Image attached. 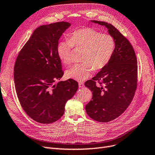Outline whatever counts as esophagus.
Masks as SVG:
<instances>
[{
  "label": "esophagus",
  "instance_id": "1",
  "mask_svg": "<svg viewBox=\"0 0 155 155\" xmlns=\"http://www.w3.org/2000/svg\"><path fill=\"white\" fill-rule=\"evenodd\" d=\"M78 85L80 88H82V87L84 86V84L82 82H79L78 83Z\"/></svg>",
  "mask_w": 155,
  "mask_h": 155
}]
</instances>
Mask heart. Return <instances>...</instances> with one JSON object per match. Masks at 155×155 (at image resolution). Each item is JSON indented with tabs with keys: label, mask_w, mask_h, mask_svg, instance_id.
<instances>
[{
	"label": "heart",
	"mask_w": 155,
	"mask_h": 155,
	"mask_svg": "<svg viewBox=\"0 0 155 155\" xmlns=\"http://www.w3.org/2000/svg\"><path fill=\"white\" fill-rule=\"evenodd\" d=\"M84 49L82 63H77L66 71L68 78L82 82L89 78L94 69L101 70L110 63L115 50V41L108 33H101L93 28H85L72 33L70 39L60 41L58 55L65 64L71 61L73 48Z\"/></svg>",
	"instance_id": "obj_1"
}]
</instances>
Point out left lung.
I'll list each match as a JSON object with an SVG mask.
<instances>
[{"instance_id": "8db88e82", "label": "left lung", "mask_w": 155, "mask_h": 155, "mask_svg": "<svg viewBox=\"0 0 155 155\" xmlns=\"http://www.w3.org/2000/svg\"><path fill=\"white\" fill-rule=\"evenodd\" d=\"M92 22L106 26L115 39V50L110 63L85 83L92 92L85 111L93 120L108 122L122 115L132 102L137 88V61L131 44L115 26L95 20Z\"/></svg>"}]
</instances>
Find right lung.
Masks as SVG:
<instances>
[{
  "instance_id": "obj_1",
  "label": "right lung",
  "mask_w": 155,
  "mask_h": 155,
  "mask_svg": "<svg viewBox=\"0 0 155 155\" xmlns=\"http://www.w3.org/2000/svg\"><path fill=\"white\" fill-rule=\"evenodd\" d=\"M70 26L61 21L39 26L16 60L14 80L19 101L25 113L40 124L61 118L67 101L78 89L73 79L54 84L64 74L57 52L58 40Z\"/></svg>"
}]
</instances>
